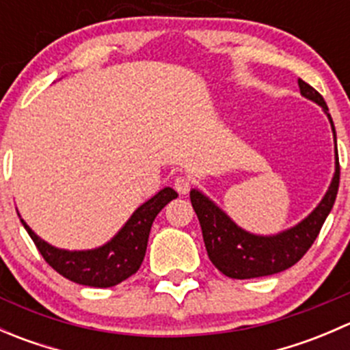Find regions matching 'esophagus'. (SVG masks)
<instances>
[{
	"mask_svg": "<svg viewBox=\"0 0 350 350\" xmlns=\"http://www.w3.org/2000/svg\"><path fill=\"white\" fill-rule=\"evenodd\" d=\"M189 188H191V179L188 176H178L174 179V189L178 193H181V195H186L189 191Z\"/></svg>",
	"mask_w": 350,
	"mask_h": 350,
	"instance_id": "34e87169",
	"label": "esophagus"
}]
</instances>
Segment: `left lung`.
<instances>
[{
    "label": "left lung",
    "instance_id": "1",
    "mask_svg": "<svg viewBox=\"0 0 350 350\" xmlns=\"http://www.w3.org/2000/svg\"><path fill=\"white\" fill-rule=\"evenodd\" d=\"M298 84L303 96L319 103L327 111L325 100L315 88L306 84L303 79H298ZM330 123L335 135L332 118ZM338 181H340V165H338L337 154L335 176L322 203L301 224L283 234L274 235V237H257V235L247 234L242 228H239L220 208L215 206L208 198L193 189L189 193V198H191V204L196 211L198 220H200L208 257L213 266L232 280L269 276V274L281 273V271L295 266L319 237L323 221L330 213L335 198H337Z\"/></svg>",
    "mask_w": 350,
    "mask_h": 350
}]
</instances>
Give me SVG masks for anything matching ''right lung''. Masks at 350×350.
<instances>
[{
  "instance_id": "right-lung-1",
  "label": "right lung",
  "mask_w": 350,
  "mask_h": 350,
  "mask_svg": "<svg viewBox=\"0 0 350 350\" xmlns=\"http://www.w3.org/2000/svg\"><path fill=\"white\" fill-rule=\"evenodd\" d=\"M174 198H178L174 189L164 188L132 215V218L126 221L125 227L111 242L100 249L83 250V252L55 249L38 239L23 220L22 224L45 262L52 269L57 271L61 276L77 284L109 288V286L122 283L139 271L146 257L152 221L159 211Z\"/></svg>"
}]
</instances>
